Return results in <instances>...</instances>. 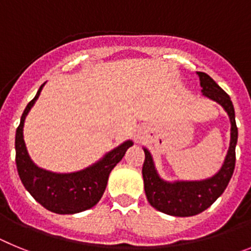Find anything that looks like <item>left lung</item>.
<instances>
[{
    "instance_id": "8db88e82",
    "label": "left lung",
    "mask_w": 251,
    "mask_h": 251,
    "mask_svg": "<svg viewBox=\"0 0 251 251\" xmlns=\"http://www.w3.org/2000/svg\"><path fill=\"white\" fill-rule=\"evenodd\" d=\"M197 75L200 77L202 94L220 104L229 115L231 123L230 147L223 167L215 176L202 181L176 182H167L159 177L150 151L143 148L146 158L142 168V175L148 202L158 211L172 216H194L205 211L225 191L235 168V147L238 143V127L235 122V110L231 99L206 73L197 72Z\"/></svg>"
}]
</instances>
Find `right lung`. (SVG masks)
<instances>
[{
    "label": "right lung",
    "mask_w": 251,
    "mask_h": 251,
    "mask_svg": "<svg viewBox=\"0 0 251 251\" xmlns=\"http://www.w3.org/2000/svg\"><path fill=\"white\" fill-rule=\"evenodd\" d=\"M44 85L45 83L40 86L35 98L25 108L16 129L15 148L17 172L31 196L49 211L61 215L77 214L99 202L105 191L109 174L123 158L128 148L132 147L133 142H124L93 166L73 174H54L37 167L31 161L24 141V123Z\"/></svg>",
    "instance_id": "obj_1"
}]
</instances>
